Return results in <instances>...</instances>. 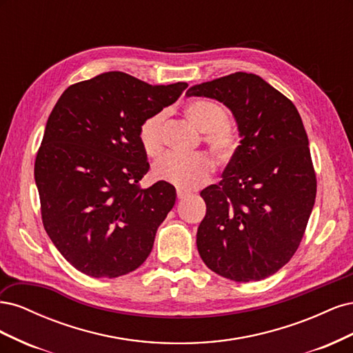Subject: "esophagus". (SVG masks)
I'll use <instances>...</instances> for the list:
<instances>
[{
  "label": "esophagus",
  "instance_id": "obj_1",
  "mask_svg": "<svg viewBox=\"0 0 353 353\" xmlns=\"http://www.w3.org/2000/svg\"><path fill=\"white\" fill-rule=\"evenodd\" d=\"M188 196H190L188 191H184V190H176V197H178L179 200H183V199H185V197H188Z\"/></svg>",
  "mask_w": 353,
  "mask_h": 353
}]
</instances>
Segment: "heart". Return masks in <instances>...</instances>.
Here are the masks:
<instances>
[{
  "instance_id": "heart-1",
  "label": "heart",
  "mask_w": 353,
  "mask_h": 353,
  "mask_svg": "<svg viewBox=\"0 0 353 353\" xmlns=\"http://www.w3.org/2000/svg\"><path fill=\"white\" fill-rule=\"evenodd\" d=\"M185 116L197 130L205 132V141L219 157H228L236 148V135L227 125L228 114L219 104L194 100L185 105ZM165 113L159 112L141 123L140 143L147 156L156 157L163 150ZM213 172V162L206 154H166L153 166V176L179 188L190 190L208 181Z\"/></svg>"
}]
</instances>
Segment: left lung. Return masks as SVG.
<instances>
[{
  "label": "left lung",
  "instance_id": "obj_1",
  "mask_svg": "<svg viewBox=\"0 0 353 353\" xmlns=\"http://www.w3.org/2000/svg\"><path fill=\"white\" fill-rule=\"evenodd\" d=\"M191 95L225 104L241 137L221 183L200 193L206 203L197 230L200 258L228 280H263L292 259L315 203L316 176L302 117L285 95L253 73L194 85Z\"/></svg>",
  "mask_w": 353,
  "mask_h": 353
}]
</instances>
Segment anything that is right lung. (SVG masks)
<instances>
[{
    "mask_svg": "<svg viewBox=\"0 0 353 353\" xmlns=\"http://www.w3.org/2000/svg\"><path fill=\"white\" fill-rule=\"evenodd\" d=\"M187 87L108 72L70 85L56 103L37 154L35 183L48 237L78 271L116 279L150 254L176 193L165 181L138 185L150 168L138 132Z\"/></svg>",
    "mask_w": 353,
    "mask_h": 353,
    "instance_id": "right-lung-1",
    "label": "right lung"
}]
</instances>
